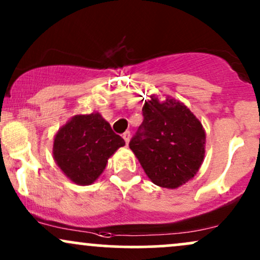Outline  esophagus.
<instances>
[{
	"mask_svg": "<svg viewBox=\"0 0 260 260\" xmlns=\"http://www.w3.org/2000/svg\"><path fill=\"white\" fill-rule=\"evenodd\" d=\"M122 137H123L126 144H128V143H129V139H131V132H129V131H127V132L123 133V136H122Z\"/></svg>",
	"mask_w": 260,
	"mask_h": 260,
	"instance_id": "1",
	"label": "esophagus"
}]
</instances>
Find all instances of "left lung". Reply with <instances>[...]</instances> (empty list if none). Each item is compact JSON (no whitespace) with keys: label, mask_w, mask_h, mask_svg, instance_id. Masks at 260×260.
I'll return each mask as SVG.
<instances>
[{"label":"left lung","mask_w":260,"mask_h":260,"mask_svg":"<svg viewBox=\"0 0 260 260\" xmlns=\"http://www.w3.org/2000/svg\"><path fill=\"white\" fill-rule=\"evenodd\" d=\"M144 120L129 148L150 181L178 188L192 180L205 154V131L201 121L180 101L155 95L143 106Z\"/></svg>","instance_id":"obj_1"}]
</instances>
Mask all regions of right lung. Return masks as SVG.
<instances>
[{"mask_svg":"<svg viewBox=\"0 0 260 260\" xmlns=\"http://www.w3.org/2000/svg\"><path fill=\"white\" fill-rule=\"evenodd\" d=\"M126 144L99 112L76 115L56 133L53 159L74 183L88 186L98 180L107 160Z\"/></svg>","mask_w":260,"mask_h":260,"instance_id":"add662e5","label":"right lung"}]
</instances>
